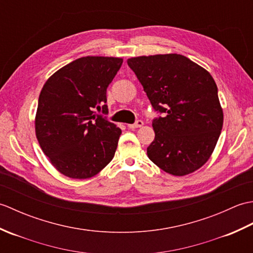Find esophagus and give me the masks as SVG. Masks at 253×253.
I'll use <instances>...</instances> for the list:
<instances>
[{
  "label": "esophagus",
  "instance_id": "esophagus-1",
  "mask_svg": "<svg viewBox=\"0 0 253 253\" xmlns=\"http://www.w3.org/2000/svg\"><path fill=\"white\" fill-rule=\"evenodd\" d=\"M142 125H143V122L140 121V120H138V121H136V123L129 124V125H128V128H130V129H135V128H139V127H141Z\"/></svg>",
  "mask_w": 253,
  "mask_h": 253
}]
</instances>
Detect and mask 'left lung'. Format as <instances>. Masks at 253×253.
<instances>
[{"mask_svg": "<svg viewBox=\"0 0 253 253\" xmlns=\"http://www.w3.org/2000/svg\"><path fill=\"white\" fill-rule=\"evenodd\" d=\"M155 112L147 154L161 169L184 176L211 157L223 127L217 87L206 69L180 54L128 58Z\"/></svg>", "mask_w": 253, "mask_h": 253, "instance_id": "left-lung-1", "label": "left lung"}]
</instances>
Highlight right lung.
I'll list each match as a JSON object with an SVG mask.
<instances>
[{
    "label": "right lung",
    "instance_id": "right-lung-1",
    "mask_svg": "<svg viewBox=\"0 0 253 253\" xmlns=\"http://www.w3.org/2000/svg\"><path fill=\"white\" fill-rule=\"evenodd\" d=\"M123 58L80 57L58 69L42 88L36 136L53 166L71 178H90L109 164L122 133L107 114L106 89Z\"/></svg>",
    "mask_w": 253,
    "mask_h": 253
}]
</instances>
